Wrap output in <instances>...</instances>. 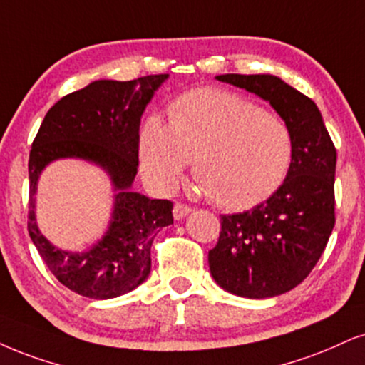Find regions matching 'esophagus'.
Wrapping results in <instances>:
<instances>
[{
	"instance_id": "esophagus-1",
	"label": "esophagus",
	"mask_w": 365,
	"mask_h": 365,
	"mask_svg": "<svg viewBox=\"0 0 365 365\" xmlns=\"http://www.w3.org/2000/svg\"><path fill=\"white\" fill-rule=\"evenodd\" d=\"M191 208L187 205H182V203H175L174 205V210H173V215L175 220H182L186 215L191 213Z\"/></svg>"
}]
</instances>
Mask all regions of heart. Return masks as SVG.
<instances>
[{
  "label": "heart",
  "instance_id": "obj_1",
  "mask_svg": "<svg viewBox=\"0 0 365 365\" xmlns=\"http://www.w3.org/2000/svg\"><path fill=\"white\" fill-rule=\"evenodd\" d=\"M169 125L150 116L138 140L145 181L169 195L192 160L196 191L225 210H247L271 197L294 157L291 128L240 94L192 89L169 105Z\"/></svg>",
  "mask_w": 365,
  "mask_h": 365
}]
</instances>
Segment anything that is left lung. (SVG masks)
Instances as JSON below:
<instances>
[{
	"label": "left lung",
	"instance_id": "1",
	"mask_svg": "<svg viewBox=\"0 0 365 365\" xmlns=\"http://www.w3.org/2000/svg\"><path fill=\"white\" fill-rule=\"evenodd\" d=\"M218 81L257 94L286 121L294 157L282 186L244 213L223 215L208 262L215 281L242 298L284 294L303 282L335 227L336 150L313 100L272 74H223Z\"/></svg>",
	"mask_w": 365,
	"mask_h": 365
}]
</instances>
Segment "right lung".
Returning <instances> with one entry per match:
<instances>
[{"label": "right lung", "mask_w": 365, "mask_h": 365, "mask_svg": "<svg viewBox=\"0 0 365 365\" xmlns=\"http://www.w3.org/2000/svg\"><path fill=\"white\" fill-rule=\"evenodd\" d=\"M169 74L133 81L100 79L58 100L47 111L29 160V233L51 272L71 291L110 299L138 287L150 274V247L173 223V203L135 192L138 128L148 103ZM81 158L110 175L115 191L110 225L84 252L62 251L38 230L34 195L41 170L53 160Z\"/></svg>", "instance_id": "1"}]
</instances>
